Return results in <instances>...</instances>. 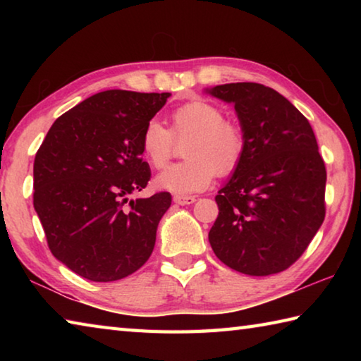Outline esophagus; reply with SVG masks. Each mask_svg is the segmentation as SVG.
Instances as JSON below:
<instances>
[{"mask_svg": "<svg viewBox=\"0 0 361 361\" xmlns=\"http://www.w3.org/2000/svg\"><path fill=\"white\" fill-rule=\"evenodd\" d=\"M173 202L178 205H191L195 202V197L194 195H175Z\"/></svg>", "mask_w": 361, "mask_h": 361, "instance_id": "obj_1", "label": "esophagus"}]
</instances>
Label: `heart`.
Instances as JSON below:
<instances>
[{
    "label": "heart",
    "instance_id": "obj_1",
    "mask_svg": "<svg viewBox=\"0 0 361 361\" xmlns=\"http://www.w3.org/2000/svg\"><path fill=\"white\" fill-rule=\"evenodd\" d=\"M173 133L188 138L185 162L173 164L156 176V188L176 195L204 191L215 175L234 172L245 151V135L234 121L224 119L223 109L202 99L191 100L172 113V132L161 122L149 121L142 133V151L152 167L161 169L173 152Z\"/></svg>",
    "mask_w": 361,
    "mask_h": 361
}]
</instances>
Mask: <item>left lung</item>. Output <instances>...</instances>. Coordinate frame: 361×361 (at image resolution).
<instances>
[{
	"mask_svg": "<svg viewBox=\"0 0 361 361\" xmlns=\"http://www.w3.org/2000/svg\"><path fill=\"white\" fill-rule=\"evenodd\" d=\"M232 103L245 135L243 157L215 197L209 242L219 261L271 276L304 253L325 219V162L309 121L277 90L256 82L205 89Z\"/></svg>",
	"mask_w": 361,
	"mask_h": 361,
	"instance_id": "left-lung-1",
	"label": "left lung"
}]
</instances>
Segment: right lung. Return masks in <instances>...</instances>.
I'll list each match as a JSON object with an SVG mask.
<instances>
[{"label":"right lung","mask_w":361,"mask_h":361,"mask_svg":"<svg viewBox=\"0 0 361 361\" xmlns=\"http://www.w3.org/2000/svg\"><path fill=\"white\" fill-rule=\"evenodd\" d=\"M169 97L95 94L60 116L36 152L35 210L52 255L78 276L114 282L151 256L172 195H129L151 178L142 133Z\"/></svg>","instance_id":"obj_1"}]
</instances>
